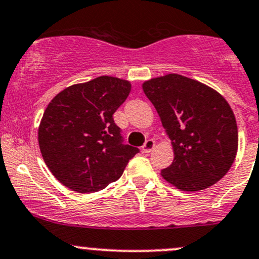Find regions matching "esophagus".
<instances>
[{"label":"esophagus","mask_w":259,"mask_h":259,"mask_svg":"<svg viewBox=\"0 0 259 259\" xmlns=\"http://www.w3.org/2000/svg\"><path fill=\"white\" fill-rule=\"evenodd\" d=\"M154 147H156V143L153 140H147L145 145L142 146V152L143 153H149Z\"/></svg>","instance_id":"1"}]
</instances>
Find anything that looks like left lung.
<instances>
[{
	"label": "left lung",
	"mask_w": 259,
	"mask_h": 259,
	"mask_svg": "<svg viewBox=\"0 0 259 259\" xmlns=\"http://www.w3.org/2000/svg\"><path fill=\"white\" fill-rule=\"evenodd\" d=\"M172 143V164L161 176L181 191L208 188L223 178L238 149L236 117L212 87L168 73L142 84Z\"/></svg>",
	"instance_id": "obj_1"
}]
</instances>
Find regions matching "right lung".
<instances>
[{
	"label": "right lung",
	"mask_w": 259,
	"mask_h": 259,
	"mask_svg": "<svg viewBox=\"0 0 259 259\" xmlns=\"http://www.w3.org/2000/svg\"><path fill=\"white\" fill-rule=\"evenodd\" d=\"M131 82L100 76L72 84L52 98L38 127L42 157L53 176L78 193H92L118 180L140 149L122 143L113 113Z\"/></svg>",
	"instance_id": "right-lung-1"
}]
</instances>
